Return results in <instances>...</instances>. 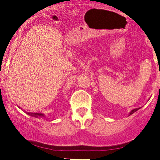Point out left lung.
<instances>
[{"instance_id":"8db88e82","label":"left lung","mask_w":160,"mask_h":160,"mask_svg":"<svg viewBox=\"0 0 160 160\" xmlns=\"http://www.w3.org/2000/svg\"><path fill=\"white\" fill-rule=\"evenodd\" d=\"M138 109H139V108H134V109H133L132 111L131 112V113H130V115H131V114H133V113H134V112H135L137 111Z\"/></svg>"}]
</instances>
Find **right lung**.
Returning a JSON list of instances; mask_svg holds the SVG:
<instances>
[{
	"label": "right lung",
	"mask_w": 160,
	"mask_h": 160,
	"mask_svg": "<svg viewBox=\"0 0 160 160\" xmlns=\"http://www.w3.org/2000/svg\"><path fill=\"white\" fill-rule=\"evenodd\" d=\"M28 115H29V116H33V117H44V115L42 114V113H37V112H27Z\"/></svg>",
	"instance_id": "right-lung-1"
}]
</instances>
